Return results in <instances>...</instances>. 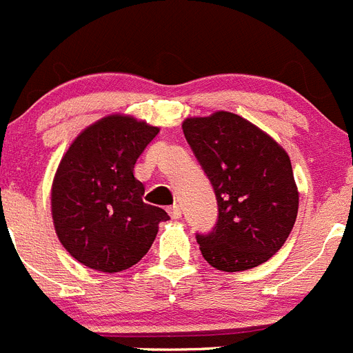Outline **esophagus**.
<instances>
[{
    "mask_svg": "<svg viewBox=\"0 0 353 353\" xmlns=\"http://www.w3.org/2000/svg\"><path fill=\"white\" fill-rule=\"evenodd\" d=\"M168 214H170L172 219H181V208L177 206V204H174V206L168 208Z\"/></svg>",
    "mask_w": 353,
    "mask_h": 353,
    "instance_id": "34e87169",
    "label": "esophagus"
}]
</instances>
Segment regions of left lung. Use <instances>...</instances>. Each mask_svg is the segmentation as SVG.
<instances>
[{
	"label": "left lung",
	"mask_w": 353,
	"mask_h": 353,
	"mask_svg": "<svg viewBox=\"0 0 353 353\" xmlns=\"http://www.w3.org/2000/svg\"><path fill=\"white\" fill-rule=\"evenodd\" d=\"M183 133L219 202L214 229L197 234L204 259L222 272L268 261L288 240L299 213V188L288 152L231 112L185 119Z\"/></svg>",
	"instance_id": "1"
}]
</instances>
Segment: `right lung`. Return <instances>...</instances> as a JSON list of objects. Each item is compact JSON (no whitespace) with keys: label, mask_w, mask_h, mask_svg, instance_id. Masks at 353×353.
Wrapping results in <instances>:
<instances>
[{"label":"right lung","mask_w":353,"mask_h":353,"mask_svg":"<svg viewBox=\"0 0 353 353\" xmlns=\"http://www.w3.org/2000/svg\"><path fill=\"white\" fill-rule=\"evenodd\" d=\"M159 130L131 115H108L72 140L54 174L51 214L76 261L104 274L131 268L151 249L167 211L143 202L134 163Z\"/></svg>","instance_id":"right-lung-1"}]
</instances>
